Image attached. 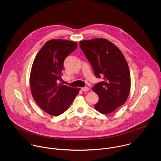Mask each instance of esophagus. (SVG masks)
Instances as JSON below:
<instances>
[{"mask_svg":"<svg viewBox=\"0 0 161 161\" xmlns=\"http://www.w3.org/2000/svg\"><path fill=\"white\" fill-rule=\"evenodd\" d=\"M81 90H82L83 92H87V91L89 90V88H88V87H87V86H85V87L81 88Z\"/></svg>","mask_w":161,"mask_h":161,"instance_id":"esophagus-1","label":"esophagus"}]
</instances>
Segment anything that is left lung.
Segmentation results:
<instances>
[{"instance_id": "8db88e82", "label": "left lung", "mask_w": 161, "mask_h": 161, "mask_svg": "<svg viewBox=\"0 0 161 161\" xmlns=\"http://www.w3.org/2000/svg\"><path fill=\"white\" fill-rule=\"evenodd\" d=\"M80 46L90 63L95 76L102 78L92 90L98 95L95 108L103 114L115 111L126 102L130 89V75L121 51L105 39L80 42Z\"/></svg>"}]
</instances>
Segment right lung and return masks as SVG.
I'll return each mask as SVG.
<instances>
[{
	"label": "right lung",
	"instance_id": "right-lung-1",
	"mask_svg": "<svg viewBox=\"0 0 161 161\" xmlns=\"http://www.w3.org/2000/svg\"><path fill=\"white\" fill-rule=\"evenodd\" d=\"M77 47L75 42L52 39L44 44L34 60L29 79L31 93L39 107L49 115L64 112L80 90L58 83L64 59Z\"/></svg>",
	"mask_w": 161,
	"mask_h": 161
}]
</instances>
